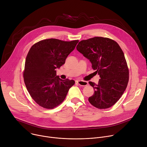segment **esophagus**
<instances>
[{
    "label": "esophagus",
    "instance_id": "1",
    "mask_svg": "<svg viewBox=\"0 0 147 147\" xmlns=\"http://www.w3.org/2000/svg\"><path fill=\"white\" fill-rule=\"evenodd\" d=\"M76 83L81 86H86L88 84V82L84 81H77Z\"/></svg>",
    "mask_w": 147,
    "mask_h": 147
}]
</instances>
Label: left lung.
I'll list each match as a JSON object with an SVG mask.
<instances>
[{
	"mask_svg": "<svg viewBox=\"0 0 147 147\" xmlns=\"http://www.w3.org/2000/svg\"><path fill=\"white\" fill-rule=\"evenodd\" d=\"M76 48L100 77L98 84L89 82L94 89L89 102L99 109L111 107L121 98L128 83L129 71L122 49L113 40L102 37L82 40Z\"/></svg>",
	"mask_w": 147,
	"mask_h": 147,
	"instance_id": "1",
	"label": "left lung"
}]
</instances>
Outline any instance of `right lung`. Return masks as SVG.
<instances>
[{
  "mask_svg": "<svg viewBox=\"0 0 147 147\" xmlns=\"http://www.w3.org/2000/svg\"><path fill=\"white\" fill-rule=\"evenodd\" d=\"M78 40L65 42L56 38L40 41L32 46L26 56L24 82L32 98L45 109L56 107L65 99L75 83L73 80H62L56 69L65 63Z\"/></svg>",
  "mask_w": 147,
  "mask_h": 147,
  "instance_id": "right-lung-1",
  "label": "right lung"
}]
</instances>
